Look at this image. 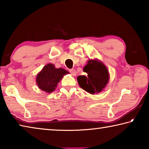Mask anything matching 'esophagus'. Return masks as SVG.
I'll return each instance as SVG.
<instances>
[{
    "label": "esophagus",
    "instance_id": "esophagus-1",
    "mask_svg": "<svg viewBox=\"0 0 149 149\" xmlns=\"http://www.w3.org/2000/svg\"><path fill=\"white\" fill-rule=\"evenodd\" d=\"M69 72H70V74H71L72 75H74V76H75V75H76V74H77V73H76V71H75V70H74V69H70L69 70Z\"/></svg>",
    "mask_w": 149,
    "mask_h": 149
}]
</instances>
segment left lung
<instances>
[{
    "label": "left lung",
    "mask_w": 149,
    "mask_h": 149,
    "mask_svg": "<svg viewBox=\"0 0 149 149\" xmlns=\"http://www.w3.org/2000/svg\"><path fill=\"white\" fill-rule=\"evenodd\" d=\"M83 70L87 75L78 76L77 82L82 89L91 94L100 92L108 84L109 74L102 62L90 60Z\"/></svg>",
    "instance_id": "1"
}]
</instances>
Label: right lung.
Segmentation results:
<instances>
[{
  "instance_id": "1",
  "label": "right lung",
  "mask_w": 149,
  "mask_h": 149,
  "mask_svg": "<svg viewBox=\"0 0 149 149\" xmlns=\"http://www.w3.org/2000/svg\"><path fill=\"white\" fill-rule=\"evenodd\" d=\"M68 73V72L64 69L55 68L53 64H49L44 66L42 71L37 75V84L41 90L52 93L64 75Z\"/></svg>"
}]
</instances>
